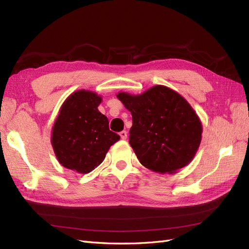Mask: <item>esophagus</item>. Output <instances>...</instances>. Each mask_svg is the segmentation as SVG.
I'll list each match as a JSON object with an SVG mask.
<instances>
[{
    "label": "esophagus",
    "mask_w": 249,
    "mask_h": 249,
    "mask_svg": "<svg viewBox=\"0 0 249 249\" xmlns=\"http://www.w3.org/2000/svg\"><path fill=\"white\" fill-rule=\"evenodd\" d=\"M120 135V138H122L123 140H125L127 138V132L126 131H122L119 133Z\"/></svg>",
    "instance_id": "34e87169"
}]
</instances>
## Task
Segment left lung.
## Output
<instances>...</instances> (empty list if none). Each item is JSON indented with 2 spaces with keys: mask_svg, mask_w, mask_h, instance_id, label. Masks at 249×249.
<instances>
[{
  "mask_svg": "<svg viewBox=\"0 0 249 249\" xmlns=\"http://www.w3.org/2000/svg\"><path fill=\"white\" fill-rule=\"evenodd\" d=\"M131 112L130 144L140 163L159 173H173L189 164L201 141L202 126L184 97L157 85L139 95L119 92Z\"/></svg>",
  "mask_w": 249,
  "mask_h": 249,
  "instance_id": "obj_1",
  "label": "left lung"
}]
</instances>
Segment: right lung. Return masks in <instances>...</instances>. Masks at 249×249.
Returning <instances> with one entry per match:
<instances>
[{
  "instance_id": "1",
  "label": "right lung",
  "mask_w": 249,
  "mask_h": 249,
  "mask_svg": "<svg viewBox=\"0 0 249 249\" xmlns=\"http://www.w3.org/2000/svg\"><path fill=\"white\" fill-rule=\"evenodd\" d=\"M102 97L78 90L63 103L53 126L52 145L59 163L79 173H89L104 161L110 146L120 139L97 107Z\"/></svg>"
}]
</instances>
